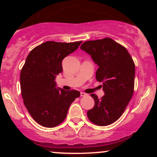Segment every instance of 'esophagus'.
<instances>
[{
  "instance_id": "esophagus-1",
  "label": "esophagus",
  "mask_w": 157,
  "mask_h": 157,
  "mask_svg": "<svg viewBox=\"0 0 157 157\" xmlns=\"http://www.w3.org/2000/svg\"><path fill=\"white\" fill-rule=\"evenodd\" d=\"M86 95H87V94H86L84 92H81L80 93V96L81 97H85V96H86Z\"/></svg>"
}]
</instances>
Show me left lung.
I'll list each match as a JSON object with an SVG mask.
<instances>
[{
	"label": "left lung",
	"mask_w": 157,
	"mask_h": 157,
	"mask_svg": "<svg viewBox=\"0 0 157 157\" xmlns=\"http://www.w3.org/2000/svg\"><path fill=\"white\" fill-rule=\"evenodd\" d=\"M80 48L98 65L96 79L102 82L105 92L101 99L91 94L95 104L88 111V118L97 125H111L122 116L133 96L134 62L128 50L110 37L86 41Z\"/></svg>",
	"instance_id": "left-lung-1"
}]
</instances>
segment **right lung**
I'll list each match as a JSON object with an SVG mask.
<instances>
[{"mask_svg":"<svg viewBox=\"0 0 157 157\" xmlns=\"http://www.w3.org/2000/svg\"><path fill=\"white\" fill-rule=\"evenodd\" d=\"M82 41H47L36 46L27 56L21 71L23 103L35 121L53 128L64 121L69 106L80 91L55 88V79L63 71L62 60L79 47Z\"/></svg>","mask_w":157,"mask_h":157,"instance_id":"obj_1","label":"right lung"}]
</instances>
